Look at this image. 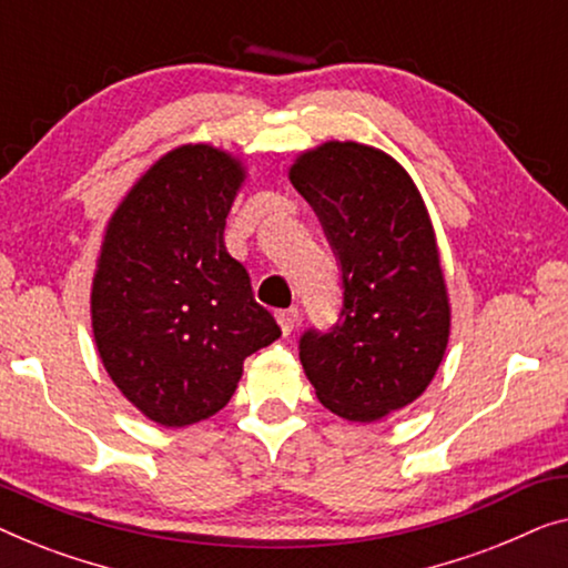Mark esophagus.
<instances>
[{
    "instance_id": "esophagus-1",
    "label": "esophagus",
    "mask_w": 568,
    "mask_h": 568,
    "mask_svg": "<svg viewBox=\"0 0 568 568\" xmlns=\"http://www.w3.org/2000/svg\"><path fill=\"white\" fill-rule=\"evenodd\" d=\"M275 318H277V324H281L283 334H291L295 322H298V308H283V311H277Z\"/></svg>"
}]
</instances>
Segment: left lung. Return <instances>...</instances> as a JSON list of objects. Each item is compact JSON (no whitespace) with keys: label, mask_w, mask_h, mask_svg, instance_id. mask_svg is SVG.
<instances>
[{"label":"left lung","mask_w":568,"mask_h":568,"mask_svg":"<svg viewBox=\"0 0 568 568\" xmlns=\"http://www.w3.org/2000/svg\"><path fill=\"white\" fill-rule=\"evenodd\" d=\"M287 174L322 221L345 291L339 322L301 337V365L326 409L375 422L425 394L450 337L433 221L404 166L365 143L326 141Z\"/></svg>","instance_id":"obj_1"}]
</instances>
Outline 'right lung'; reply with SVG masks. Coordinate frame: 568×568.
I'll use <instances>...</instances> for the list:
<instances>
[{
    "instance_id": "obj_1",
    "label": "right lung",
    "mask_w": 568,
    "mask_h": 568,
    "mask_svg": "<svg viewBox=\"0 0 568 568\" xmlns=\"http://www.w3.org/2000/svg\"><path fill=\"white\" fill-rule=\"evenodd\" d=\"M246 178L211 143L156 159L115 207L92 281V332L121 394L151 422L187 427L229 404L244 361L281 337L223 244Z\"/></svg>"
}]
</instances>
